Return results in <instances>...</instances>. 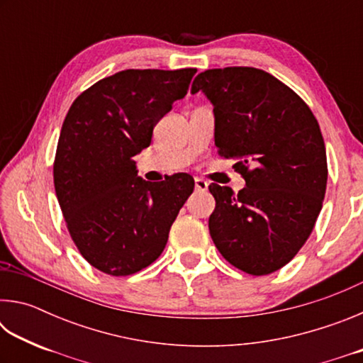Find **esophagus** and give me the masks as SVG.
<instances>
[{
  "mask_svg": "<svg viewBox=\"0 0 363 363\" xmlns=\"http://www.w3.org/2000/svg\"><path fill=\"white\" fill-rule=\"evenodd\" d=\"M195 189L200 190V192H205V190H208V182L201 179V177H195Z\"/></svg>",
  "mask_w": 363,
  "mask_h": 363,
  "instance_id": "1",
  "label": "esophagus"
}]
</instances>
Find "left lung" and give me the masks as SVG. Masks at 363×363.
<instances>
[{"mask_svg":"<svg viewBox=\"0 0 363 363\" xmlns=\"http://www.w3.org/2000/svg\"><path fill=\"white\" fill-rule=\"evenodd\" d=\"M190 91L213 104L214 144L237 160L247 182L237 195L208 187L216 200L213 242L233 267L272 274L296 256L322 210L328 168L320 126L293 89L253 67L201 72Z\"/></svg>","mask_w":363,"mask_h":363,"instance_id":"1","label":"left lung"}]
</instances>
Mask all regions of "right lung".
Listing matches in <instances>:
<instances>
[{"label": "right lung", "mask_w": 363, "mask_h": 363, "mask_svg": "<svg viewBox=\"0 0 363 363\" xmlns=\"http://www.w3.org/2000/svg\"><path fill=\"white\" fill-rule=\"evenodd\" d=\"M196 69L123 70L83 91L60 130L54 187L73 243L91 266L123 277L162 255L194 177L149 182L134 155L187 94Z\"/></svg>", "instance_id": "right-lung-1"}]
</instances>
